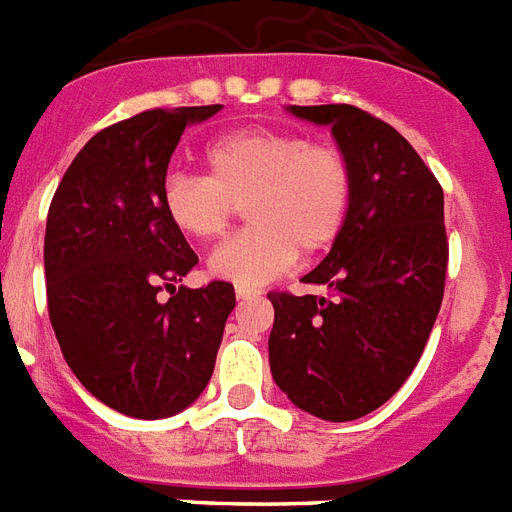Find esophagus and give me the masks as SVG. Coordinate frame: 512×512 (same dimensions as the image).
I'll use <instances>...</instances> for the list:
<instances>
[{"label":"esophagus","instance_id":"obj_1","mask_svg":"<svg viewBox=\"0 0 512 512\" xmlns=\"http://www.w3.org/2000/svg\"><path fill=\"white\" fill-rule=\"evenodd\" d=\"M257 289H242V286H236V299L239 302H247V299H255L257 297Z\"/></svg>","mask_w":512,"mask_h":512}]
</instances>
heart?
Listing matches in <instances>:
<instances>
[{
	"mask_svg": "<svg viewBox=\"0 0 512 512\" xmlns=\"http://www.w3.org/2000/svg\"><path fill=\"white\" fill-rule=\"evenodd\" d=\"M205 176L170 173L160 205L170 226L210 244L244 205L249 226L210 257V273L257 289L292 268L297 252L321 255L350 215L355 173L350 157L328 141L297 131L236 128L205 147Z\"/></svg>",
	"mask_w": 512,
	"mask_h": 512,
	"instance_id": "obj_1",
	"label": "heart"
}]
</instances>
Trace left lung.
Segmentation results:
<instances>
[{"instance_id": "1", "label": "left lung", "mask_w": 512, "mask_h": 512, "mask_svg": "<svg viewBox=\"0 0 512 512\" xmlns=\"http://www.w3.org/2000/svg\"><path fill=\"white\" fill-rule=\"evenodd\" d=\"M331 126L355 173L350 215L305 284L328 297L270 292V373L323 421H355L407 381L429 342L447 278L444 191L389 123L352 105L289 107Z\"/></svg>"}]
</instances>
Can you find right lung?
<instances>
[{
	"label": "right lung",
	"mask_w": 512,
	"mask_h": 512,
	"mask_svg": "<svg viewBox=\"0 0 512 512\" xmlns=\"http://www.w3.org/2000/svg\"><path fill=\"white\" fill-rule=\"evenodd\" d=\"M218 110L157 107L102 128L49 205L44 276L62 357L99 402L131 418H168L197 400L236 305L226 281L176 286L199 257L160 205L181 134Z\"/></svg>",
	"instance_id": "right-lung-1"
}]
</instances>
